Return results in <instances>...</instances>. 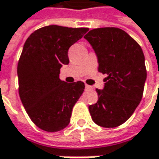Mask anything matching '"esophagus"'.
Instances as JSON below:
<instances>
[{
  "label": "esophagus",
  "mask_w": 159,
  "mask_h": 159,
  "mask_svg": "<svg viewBox=\"0 0 159 159\" xmlns=\"http://www.w3.org/2000/svg\"><path fill=\"white\" fill-rule=\"evenodd\" d=\"M85 88H86V89H91L92 87H91L90 85H88V84H85Z\"/></svg>",
  "instance_id": "esophagus-1"
}]
</instances>
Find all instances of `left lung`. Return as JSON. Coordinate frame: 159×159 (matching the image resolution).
<instances>
[{
  "mask_svg": "<svg viewBox=\"0 0 159 159\" xmlns=\"http://www.w3.org/2000/svg\"><path fill=\"white\" fill-rule=\"evenodd\" d=\"M93 47L98 72L107 75L98 102L88 107L93 121L105 128L124 123L139 105L146 79L144 55L140 45L124 30L101 27L84 37Z\"/></svg>",
  "mask_w": 159,
  "mask_h": 159,
  "instance_id": "left-lung-1",
  "label": "left lung"
}]
</instances>
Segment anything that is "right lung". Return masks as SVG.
Listing matches in <instances>:
<instances>
[{"label":"right lung","mask_w":159,"mask_h":159,"mask_svg":"<svg viewBox=\"0 0 159 159\" xmlns=\"http://www.w3.org/2000/svg\"><path fill=\"white\" fill-rule=\"evenodd\" d=\"M87 31L48 25L34 31L24 45L17 65L18 92L29 118L43 131L59 132L70 123L84 84L61 81L60 69L69 63V48Z\"/></svg>","instance_id":"obj_1"}]
</instances>
